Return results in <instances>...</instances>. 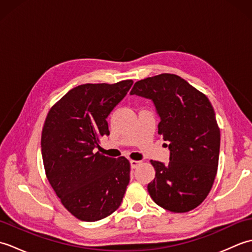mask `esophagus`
Instances as JSON below:
<instances>
[{"mask_svg":"<svg viewBox=\"0 0 252 252\" xmlns=\"http://www.w3.org/2000/svg\"><path fill=\"white\" fill-rule=\"evenodd\" d=\"M140 163H141V161H137V160H131V161H130V165H131L132 169L137 168V165Z\"/></svg>","mask_w":252,"mask_h":252,"instance_id":"34e87169","label":"esophagus"}]
</instances>
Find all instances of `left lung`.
Segmentation results:
<instances>
[{
  "instance_id": "1",
  "label": "left lung",
  "mask_w": 252,
  "mask_h": 252,
  "mask_svg": "<svg viewBox=\"0 0 252 252\" xmlns=\"http://www.w3.org/2000/svg\"><path fill=\"white\" fill-rule=\"evenodd\" d=\"M130 94L153 101L160 119L158 134L169 143L170 161L152 160L156 174L147 185L149 195L165 210H192L206 199L218 171L220 130L211 103L170 73L137 81Z\"/></svg>"
}]
</instances>
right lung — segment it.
<instances>
[{
  "mask_svg": "<svg viewBox=\"0 0 252 252\" xmlns=\"http://www.w3.org/2000/svg\"><path fill=\"white\" fill-rule=\"evenodd\" d=\"M133 84L87 83L73 88L52 107L44 122L41 152L45 173L62 203L79 220L108 217L122 202L130 162L96 152L109 135L107 118Z\"/></svg>",
  "mask_w": 252,
  "mask_h": 252,
  "instance_id": "1",
  "label": "right lung"
}]
</instances>
